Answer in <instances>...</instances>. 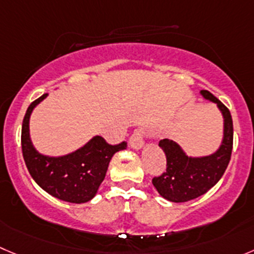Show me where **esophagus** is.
Segmentation results:
<instances>
[{"label": "esophagus", "instance_id": "1", "mask_svg": "<svg viewBox=\"0 0 254 254\" xmlns=\"http://www.w3.org/2000/svg\"><path fill=\"white\" fill-rule=\"evenodd\" d=\"M143 137H144L143 129H136V131L133 132V134L131 136V138H129V146L134 149H141L144 144Z\"/></svg>", "mask_w": 254, "mask_h": 254}]
</instances>
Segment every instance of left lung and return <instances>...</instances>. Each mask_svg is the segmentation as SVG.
<instances>
[{"label": "left lung", "mask_w": 254, "mask_h": 254, "mask_svg": "<svg viewBox=\"0 0 254 254\" xmlns=\"http://www.w3.org/2000/svg\"><path fill=\"white\" fill-rule=\"evenodd\" d=\"M204 100L216 103L223 117V138L216 152L208 156H187L182 147L172 139H161L158 146L167 158L163 175L152 180L154 188L170 202H188L204 194L223 176L233 147V122L228 108L211 92L202 89Z\"/></svg>", "instance_id": "left-lung-1"}]
</instances>
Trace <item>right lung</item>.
Returning a JSON list of instances; mask_svg holds the SVG:
<instances>
[{"label": "right lung", "mask_w": 254, "mask_h": 254, "mask_svg": "<svg viewBox=\"0 0 254 254\" xmlns=\"http://www.w3.org/2000/svg\"><path fill=\"white\" fill-rule=\"evenodd\" d=\"M46 97L47 93L31 103L22 122L21 144L28 172L43 190L61 201L69 203L91 201L105 180L113 154L126 149L127 143L111 146L105 138L95 136L81 148L64 156L40 153L31 141L30 117L36 106Z\"/></svg>", "instance_id": "obj_1"}]
</instances>
